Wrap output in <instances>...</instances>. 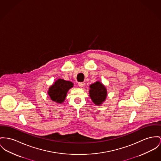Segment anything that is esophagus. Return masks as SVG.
Here are the masks:
<instances>
[{"label":"esophagus","instance_id":"esophagus-1","mask_svg":"<svg viewBox=\"0 0 161 161\" xmlns=\"http://www.w3.org/2000/svg\"><path fill=\"white\" fill-rule=\"evenodd\" d=\"M78 85L79 86V87H80V88H82V87H83L84 86H85V83L83 82H79L78 83Z\"/></svg>","mask_w":161,"mask_h":161}]
</instances>
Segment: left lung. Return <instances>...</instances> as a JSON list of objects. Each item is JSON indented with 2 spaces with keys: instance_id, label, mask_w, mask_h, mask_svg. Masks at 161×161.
Wrapping results in <instances>:
<instances>
[{
  "instance_id": "1",
  "label": "left lung",
  "mask_w": 161,
  "mask_h": 161,
  "mask_svg": "<svg viewBox=\"0 0 161 161\" xmlns=\"http://www.w3.org/2000/svg\"><path fill=\"white\" fill-rule=\"evenodd\" d=\"M90 97L96 105H100L103 103L107 97V90L101 82H97L90 86Z\"/></svg>"
}]
</instances>
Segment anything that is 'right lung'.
Returning a JSON list of instances; mask_svg holds the SVG:
<instances>
[{
  "instance_id": "add662e5",
  "label": "right lung",
  "mask_w": 161,
  "mask_h": 161,
  "mask_svg": "<svg viewBox=\"0 0 161 161\" xmlns=\"http://www.w3.org/2000/svg\"><path fill=\"white\" fill-rule=\"evenodd\" d=\"M73 86L70 81H66L64 79H58L48 91V95L51 99L55 102L62 103L66 96L68 91Z\"/></svg>"
}]
</instances>
